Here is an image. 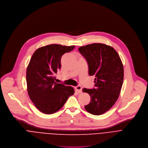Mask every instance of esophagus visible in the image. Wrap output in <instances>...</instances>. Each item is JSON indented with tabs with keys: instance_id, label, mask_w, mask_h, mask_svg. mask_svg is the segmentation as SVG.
Here are the masks:
<instances>
[{
	"instance_id": "34e87169",
	"label": "esophagus",
	"mask_w": 148,
	"mask_h": 148,
	"mask_svg": "<svg viewBox=\"0 0 148 148\" xmlns=\"http://www.w3.org/2000/svg\"><path fill=\"white\" fill-rule=\"evenodd\" d=\"M75 89H76V91L77 93H82V86H80V85H78V86H76V87H75Z\"/></svg>"
}]
</instances>
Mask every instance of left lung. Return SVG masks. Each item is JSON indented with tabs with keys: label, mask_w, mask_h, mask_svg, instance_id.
Masks as SVG:
<instances>
[{
	"label": "left lung",
	"mask_w": 148,
	"mask_h": 148,
	"mask_svg": "<svg viewBox=\"0 0 148 148\" xmlns=\"http://www.w3.org/2000/svg\"><path fill=\"white\" fill-rule=\"evenodd\" d=\"M85 58L88 75L95 76V87L83 88L90 96L84 108L93 115H101L110 110L120 94L124 79V68L120 56L111 47L95 43L78 49Z\"/></svg>",
	"instance_id": "left-lung-1"
}]
</instances>
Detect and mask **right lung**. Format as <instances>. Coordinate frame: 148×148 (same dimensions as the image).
<instances>
[{
  "mask_svg": "<svg viewBox=\"0 0 148 148\" xmlns=\"http://www.w3.org/2000/svg\"><path fill=\"white\" fill-rule=\"evenodd\" d=\"M75 47L46 45L37 49L31 58L26 72L28 94L36 107L44 114L60 110L75 93L72 87L55 82V76L61 69L62 56Z\"/></svg>",
  "mask_w": 148,
  "mask_h": 148,
  "instance_id": "add662e5",
  "label": "right lung"
}]
</instances>
